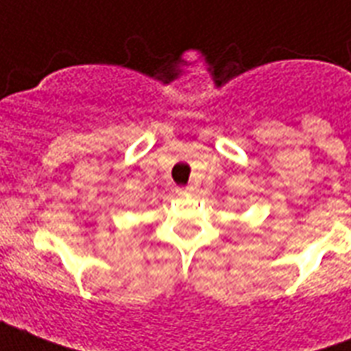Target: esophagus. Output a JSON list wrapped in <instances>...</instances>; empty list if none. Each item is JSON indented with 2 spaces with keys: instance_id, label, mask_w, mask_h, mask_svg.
Listing matches in <instances>:
<instances>
[{
  "instance_id": "obj_1",
  "label": "esophagus",
  "mask_w": 351,
  "mask_h": 351,
  "mask_svg": "<svg viewBox=\"0 0 351 351\" xmlns=\"http://www.w3.org/2000/svg\"><path fill=\"white\" fill-rule=\"evenodd\" d=\"M193 186H186V188H178V193H184V195H188V193H193Z\"/></svg>"
}]
</instances>
